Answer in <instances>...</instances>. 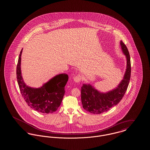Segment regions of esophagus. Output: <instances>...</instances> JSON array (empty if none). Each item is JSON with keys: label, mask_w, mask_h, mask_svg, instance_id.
I'll list each match as a JSON object with an SVG mask.
<instances>
[{"label": "esophagus", "mask_w": 150, "mask_h": 150, "mask_svg": "<svg viewBox=\"0 0 150 150\" xmlns=\"http://www.w3.org/2000/svg\"><path fill=\"white\" fill-rule=\"evenodd\" d=\"M81 75H79V74H78L77 75H76L74 78V81L76 82V83H78V82H80V81H81Z\"/></svg>", "instance_id": "esophagus-1"}]
</instances>
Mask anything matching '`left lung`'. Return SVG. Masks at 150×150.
Here are the masks:
<instances>
[{
	"label": "left lung",
	"instance_id": "1",
	"mask_svg": "<svg viewBox=\"0 0 150 150\" xmlns=\"http://www.w3.org/2000/svg\"><path fill=\"white\" fill-rule=\"evenodd\" d=\"M120 45L127 57V67L124 79L118 86L106 93H100L89 84H83L81 88L83 107L91 113L100 114L106 112L120 102L127 90L131 74L130 58L125 44L121 41Z\"/></svg>",
	"mask_w": 150,
	"mask_h": 150
}]
</instances>
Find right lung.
Returning <instances> with one entry per match:
<instances>
[{"mask_svg":"<svg viewBox=\"0 0 150 150\" xmlns=\"http://www.w3.org/2000/svg\"><path fill=\"white\" fill-rule=\"evenodd\" d=\"M21 50L17 64L16 75L22 96L28 106L39 112L53 113L59 107L64 96L66 86L69 76L62 74L56 76L40 88L29 87L23 82L21 71Z\"/></svg>","mask_w":150,"mask_h":150,"instance_id":"right-lung-1","label":"right lung"}]
</instances>
